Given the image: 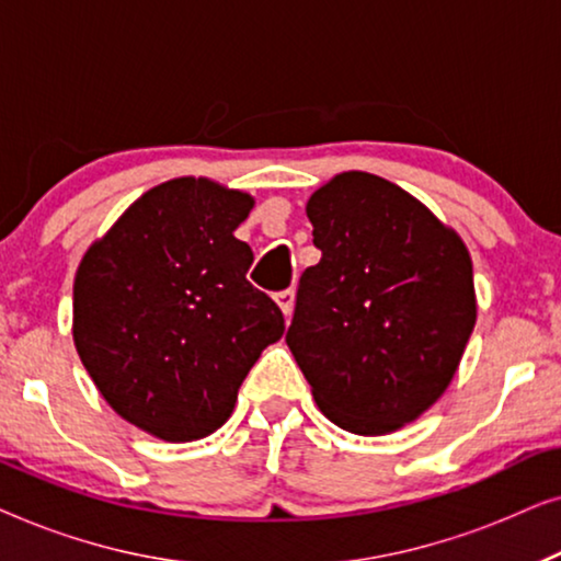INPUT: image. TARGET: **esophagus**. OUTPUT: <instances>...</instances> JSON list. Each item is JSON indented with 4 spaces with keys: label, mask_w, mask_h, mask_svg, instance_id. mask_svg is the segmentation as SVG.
<instances>
[{
    "label": "esophagus",
    "mask_w": 561,
    "mask_h": 561,
    "mask_svg": "<svg viewBox=\"0 0 561 561\" xmlns=\"http://www.w3.org/2000/svg\"><path fill=\"white\" fill-rule=\"evenodd\" d=\"M275 301H278L280 311L286 313V319H290V313H294V301H296V290L294 288H286V290H278L275 294Z\"/></svg>",
    "instance_id": "34e87169"
}]
</instances>
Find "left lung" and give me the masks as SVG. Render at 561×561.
Here are the masks:
<instances>
[{"label":"left lung","instance_id":"obj_1","mask_svg":"<svg viewBox=\"0 0 561 561\" xmlns=\"http://www.w3.org/2000/svg\"><path fill=\"white\" fill-rule=\"evenodd\" d=\"M306 267L286 342L327 419L375 436L419 419L455 378L470 340L472 260L424 204L350 171L306 204Z\"/></svg>","mask_w":561,"mask_h":561}]
</instances>
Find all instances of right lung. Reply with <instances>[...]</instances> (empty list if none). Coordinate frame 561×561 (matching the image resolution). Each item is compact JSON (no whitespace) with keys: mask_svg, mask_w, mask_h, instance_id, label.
Segmentation results:
<instances>
[{"mask_svg":"<svg viewBox=\"0 0 561 561\" xmlns=\"http://www.w3.org/2000/svg\"><path fill=\"white\" fill-rule=\"evenodd\" d=\"M252 198L206 179L150 188L83 255L73 342L106 403L142 432L194 442L234 409L283 313L248 280L234 229Z\"/></svg>","mask_w":561,"mask_h":561,"instance_id":"add662e5","label":"right lung"}]
</instances>
